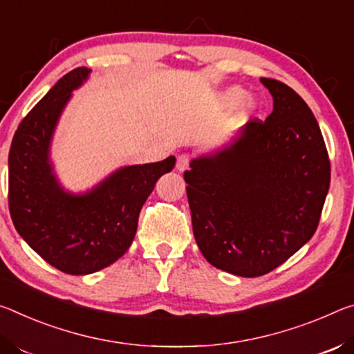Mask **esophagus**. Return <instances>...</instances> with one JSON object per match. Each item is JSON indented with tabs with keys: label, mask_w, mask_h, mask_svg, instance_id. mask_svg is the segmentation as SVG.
<instances>
[{
	"label": "esophagus",
	"mask_w": 354,
	"mask_h": 354,
	"mask_svg": "<svg viewBox=\"0 0 354 354\" xmlns=\"http://www.w3.org/2000/svg\"><path fill=\"white\" fill-rule=\"evenodd\" d=\"M188 163H189V156L188 155H178L177 158V171L178 172H185L188 169Z\"/></svg>",
	"instance_id": "esophagus-1"
}]
</instances>
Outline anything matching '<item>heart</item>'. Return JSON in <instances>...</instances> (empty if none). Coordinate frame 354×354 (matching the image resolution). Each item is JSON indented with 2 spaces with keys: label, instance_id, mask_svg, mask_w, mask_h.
Listing matches in <instances>:
<instances>
[{
  "label": "heart",
  "instance_id": "obj_1",
  "mask_svg": "<svg viewBox=\"0 0 354 354\" xmlns=\"http://www.w3.org/2000/svg\"><path fill=\"white\" fill-rule=\"evenodd\" d=\"M219 103L225 109H235L243 106L246 114H254L259 109V103L248 95V91L241 86H229L219 94Z\"/></svg>",
  "mask_w": 354,
  "mask_h": 354
}]
</instances>
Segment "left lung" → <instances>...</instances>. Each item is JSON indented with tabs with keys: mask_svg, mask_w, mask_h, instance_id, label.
Listing matches in <instances>:
<instances>
[{
	"mask_svg": "<svg viewBox=\"0 0 354 354\" xmlns=\"http://www.w3.org/2000/svg\"><path fill=\"white\" fill-rule=\"evenodd\" d=\"M260 83L273 97V113L196 156L185 172L202 256L241 277L270 273L312 239L331 180L308 103L279 81Z\"/></svg>",
	"mask_w": 354,
	"mask_h": 354,
	"instance_id": "8db88e82",
	"label": "left lung"
}]
</instances>
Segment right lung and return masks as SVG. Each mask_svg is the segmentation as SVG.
I'll use <instances>...</instances> for the list:
<instances>
[{"label":"right lung","instance_id":"obj_1","mask_svg":"<svg viewBox=\"0 0 354 354\" xmlns=\"http://www.w3.org/2000/svg\"><path fill=\"white\" fill-rule=\"evenodd\" d=\"M78 67L57 81L17 129L9 150V210L17 232L45 262L67 274H91L129 251L139 212L176 156L122 166L86 191L67 189L51 158L56 127L72 92L89 80Z\"/></svg>","mask_w":354,"mask_h":354}]
</instances>
